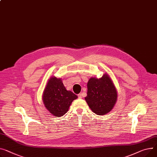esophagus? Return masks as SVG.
<instances>
[{
  "instance_id": "esophagus-1",
  "label": "esophagus",
  "mask_w": 157,
  "mask_h": 157,
  "mask_svg": "<svg viewBox=\"0 0 157 157\" xmlns=\"http://www.w3.org/2000/svg\"><path fill=\"white\" fill-rule=\"evenodd\" d=\"M78 98H82V94H81V93L78 94Z\"/></svg>"
}]
</instances>
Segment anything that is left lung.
Returning a JSON list of instances; mask_svg holds the SVG:
<instances>
[{
    "mask_svg": "<svg viewBox=\"0 0 157 157\" xmlns=\"http://www.w3.org/2000/svg\"><path fill=\"white\" fill-rule=\"evenodd\" d=\"M87 88V96L85 98L94 113L101 116L111 111L117 101V92L107 74L99 79L91 78Z\"/></svg>",
    "mask_w": 157,
    "mask_h": 157,
    "instance_id": "obj_1",
    "label": "left lung"
}]
</instances>
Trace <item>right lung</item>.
I'll use <instances>...</instances> for the list:
<instances>
[{"mask_svg":"<svg viewBox=\"0 0 157 157\" xmlns=\"http://www.w3.org/2000/svg\"><path fill=\"white\" fill-rule=\"evenodd\" d=\"M42 98L46 109L59 117L68 111L71 103L78 96L66 89L61 79L53 76L48 79Z\"/></svg>","mask_w":157,"mask_h":157,"instance_id":"1","label":"right lung"}]
</instances>
